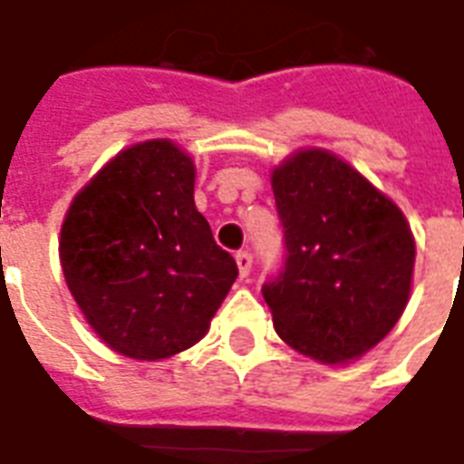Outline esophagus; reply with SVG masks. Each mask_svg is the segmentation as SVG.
Returning a JSON list of instances; mask_svg holds the SVG:
<instances>
[{
  "label": "esophagus",
  "mask_w": 464,
  "mask_h": 464,
  "mask_svg": "<svg viewBox=\"0 0 464 464\" xmlns=\"http://www.w3.org/2000/svg\"><path fill=\"white\" fill-rule=\"evenodd\" d=\"M237 268H239V276L246 278L251 271V254L249 251H237Z\"/></svg>",
  "instance_id": "1"
}]
</instances>
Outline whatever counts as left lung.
Masks as SVG:
<instances>
[{
  "label": "left lung",
  "instance_id": "left-lung-1",
  "mask_svg": "<svg viewBox=\"0 0 464 464\" xmlns=\"http://www.w3.org/2000/svg\"><path fill=\"white\" fill-rule=\"evenodd\" d=\"M271 186L285 256L261 293L276 332L319 362L358 358L407 307L416 246L404 215L324 150L290 157Z\"/></svg>",
  "mask_w": 464,
  "mask_h": 464
}]
</instances>
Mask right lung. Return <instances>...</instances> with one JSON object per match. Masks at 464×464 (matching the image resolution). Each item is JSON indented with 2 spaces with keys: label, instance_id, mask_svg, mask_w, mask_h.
Instances as JSON below:
<instances>
[{
  "label": "right lung",
  "instance_id": "1",
  "mask_svg": "<svg viewBox=\"0 0 464 464\" xmlns=\"http://www.w3.org/2000/svg\"><path fill=\"white\" fill-rule=\"evenodd\" d=\"M193 181L191 157L174 142H140L86 183L63 222L72 297L94 332L135 361L203 339L239 273L196 210Z\"/></svg>",
  "mask_w": 464,
  "mask_h": 464
}]
</instances>
